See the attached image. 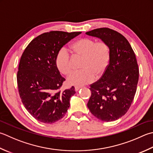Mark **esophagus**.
Instances as JSON below:
<instances>
[{
    "instance_id": "obj_1",
    "label": "esophagus",
    "mask_w": 153,
    "mask_h": 153,
    "mask_svg": "<svg viewBox=\"0 0 153 153\" xmlns=\"http://www.w3.org/2000/svg\"><path fill=\"white\" fill-rule=\"evenodd\" d=\"M81 88H82V87H80V86H76V87H75V91H78L79 89H80Z\"/></svg>"
}]
</instances>
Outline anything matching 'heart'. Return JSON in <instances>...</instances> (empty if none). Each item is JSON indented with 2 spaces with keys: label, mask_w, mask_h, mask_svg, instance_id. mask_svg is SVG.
Masks as SVG:
<instances>
[{
  "label": "heart",
  "mask_w": 153,
  "mask_h": 153,
  "mask_svg": "<svg viewBox=\"0 0 153 153\" xmlns=\"http://www.w3.org/2000/svg\"><path fill=\"white\" fill-rule=\"evenodd\" d=\"M71 52L76 57H83L80 71H74L68 76L69 84L76 86L94 82L95 75L101 76L107 71L111 60V50L109 45L104 41H95L90 38H81L75 41L71 46ZM58 71L67 76L72 70V59L65 48L59 49L55 59Z\"/></svg>",
  "instance_id": "1"
}]
</instances>
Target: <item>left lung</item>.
<instances>
[{
    "instance_id": "1",
    "label": "left lung",
    "mask_w": 153,
    "mask_h": 153,
    "mask_svg": "<svg viewBox=\"0 0 153 153\" xmlns=\"http://www.w3.org/2000/svg\"><path fill=\"white\" fill-rule=\"evenodd\" d=\"M85 34L105 42L111 50L107 71L90 85L88 107L100 120L115 121L128 111L137 91L139 70L135 54L125 37L112 29L100 28Z\"/></svg>"
}]
</instances>
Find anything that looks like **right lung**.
Here are the masks:
<instances>
[{
  "label": "right lung",
  "instance_id": "obj_1",
  "mask_svg": "<svg viewBox=\"0 0 153 153\" xmlns=\"http://www.w3.org/2000/svg\"><path fill=\"white\" fill-rule=\"evenodd\" d=\"M81 32H45L29 43L19 65L17 84L21 100L36 120L53 123L64 117L74 87L60 90L65 80L56 66L57 52Z\"/></svg>",
  "mask_w": 153,
  "mask_h": 153
}]
</instances>
